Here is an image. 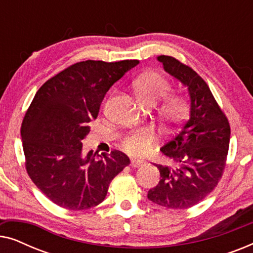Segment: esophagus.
I'll return each instance as SVG.
<instances>
[{"mask_svg":"<svg viewBox=\"0 0 253 253\" xmlns=\"http://www.w3.org/2000/svg\"><path fill=\"white\" fill-rule=\"evenodd\" d=\"M141 165H143V162L137 161V160H131V164H130V166L132 168H138V167H140Z\"/></svg>","mask_w":253,"mask_h":253,"instance_id":"obj_1","label":"esophagus"}]
</instances>
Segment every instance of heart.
<instances>
[{
	"label": "heart",
	"instance_id": "heart-1",
	"mask_svg": "<svg viewBox=\"0 0 253 253\" xmlns=\"http://www.w3.org/2000/svg\"><path fill=\"white\" fill-rule=\"evenodd\" d=\"M133 88L141 105L153 107L165 99L170 92V84L164 76L158 72H146L133 82ZM189 112V103L184 96H170L160 108V116L165 122H181ZM154 140V132L148 127L136 130L123 139V147L127 153L141 157L150 148Z\"/></svg>",
	"mask_w": 253,
	"mask_h": 253
}]
</instances>
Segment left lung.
I'll return each instance as SVG.
<instances>
[{
    "mask_svg": "<svg viewBox=\"0 0 253 253\" xmlns=\"http://www.w3.org/2000/svg\"><path fill=\"white\" fill-rule=\"evenodd\" d=\"M165 71L188 88L190 117L160 148L172 166H157L160 181L147 198L167 209H189L213 191L226 166L230 126L205 81L188 65L160 55Z\"/></svg>",
    "mask_w": 253,
    "mask_h": 253,
    "instance_id": "1",
    "label": "left lung"
}]
</instances>
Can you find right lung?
I'll return each mask as SVG.
<instances>
[{"label": "right lung", "mask_w": 253, "mask_h": 253, "mask_svg": "<svg viewBox=\"0 0 253 253\" xmlns=\"http://www.w3.org/2000/svg\"><path fill=\"white\" fill-rule=\"evenodd\" d=\"M138 63L79 62L47 81L33 98L20 129L26 170L56 205L72 211L99 205L112 179L130 164L120 151L84 155L83 140L108 89Z\"/></svg>", "instance_id": "obj_1"}]
</instances>
